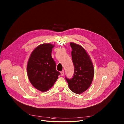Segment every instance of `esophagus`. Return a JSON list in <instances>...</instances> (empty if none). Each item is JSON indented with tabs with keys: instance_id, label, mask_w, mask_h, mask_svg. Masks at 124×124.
<instances>
[{
	"instance_id": "34e87169",
	"label": "esophagus",
	"mask_w": 124,
	"mask_h": 124,
	"mask_svg": "<svg viewBox=\"0 0 124 124\" xmlns=\"http://www.w3.org/2000/svg\"><path fill=\"white\" fill-rule=\"evenodd\" d=\"M60 74H61V76H63L64 75V72L63 71H62V72H60Z\"/></svg>"
}]
</instances>
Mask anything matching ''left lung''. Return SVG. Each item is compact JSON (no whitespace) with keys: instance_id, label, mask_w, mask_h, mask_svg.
I'll return each instance as SVG.
<instances>
[{"instance_id":"obj_1","label":"left lung","mask_w":124,"mask_h":124,"mask_svg":"<svg viewBox=\"0 0 124 124\" xmlns=\"http://www.w3.org/2000/svg\"><path fill=\"white\" fill-rule=\"evenodd\" d=\"M71 52L74 66V73L71 79L65 77L71 91L81 94L91 85L94 74L93 64L86 50L80 45L70 42Z\"/></svg>"}]
</instances>
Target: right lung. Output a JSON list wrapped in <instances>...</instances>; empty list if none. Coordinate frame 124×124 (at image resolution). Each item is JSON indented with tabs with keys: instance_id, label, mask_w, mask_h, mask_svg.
Returning <instances> with one entry per match:
<instances>
[{
	"instance_id": "obj_1",
	"label": "right lung",
	"mask_w": 124,
	"mask_h": 124,
	"mask_svg": "<svg viewBox=\"0 0 124 124\" xmlns=\"http://www.w3.org/2000/svg\"><path fill=\"white\" fill-rule=\"evenodd\" d=\"M54 46L49 43L39 45L31 52L28 62L29 79L33 86L42 92L49 89L60 75L51 56Z\"/></svg>"
}]
</instances>
